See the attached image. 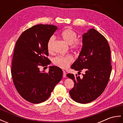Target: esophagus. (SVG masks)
Returning a JSON list of instances; mask_svg holds the SVG:
<instances>
[{
  "instance_id": "34e87169",
  "label": "esophagus",
  "mask_w": 123,
  "mask_h": 123,
  "mask_svg": "<svg viewBox=\"0 0 123 123\" xmlns=\"http://www.w3.org/2000/svg\"><path fill=\"white\" fill-rule=\"evenodd\" d=\"M66 71H63V78H66Z\"/></svg>"
}]
</instances>
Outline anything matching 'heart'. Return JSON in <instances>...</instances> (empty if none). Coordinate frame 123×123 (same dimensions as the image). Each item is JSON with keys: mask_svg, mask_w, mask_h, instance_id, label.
Instances as JSON below:
<instances>
[{"mask_svg": "<svg viewBox=\"0 0 123 123\" xmlns=\"http://www.w3.org/2000/svg\"><path fill=\"white\" fill-rule=\"evenodd\" d=\"M61 36L62 39L66 42L70 44V48L74 50H78L81 47L82 43L79 41H77V35L74 31L67 28L63 30L61 32ZM55 41L54 36H51L49 38L48 44H47V48L49 52H51L52 50L53 43ZM74 61V59L72 56L70 55H59L56 56L53 59V63L62 69H66Z\"/></svg>", "mask_w": 123, "mask_h": 123, "instance_id": "heart-1", "label": "heart"}]
</instances>
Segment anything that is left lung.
I'll return each mask as SVG.
<instances>
[{"instance_id":"left-lung-1","label":"left lung","mask_w":123,"mask_h":123,"mask_svg":"<svg viewBox=\"0 0 123 123\" xmlns=\"http://www.w3.org/2000/svg\"><path fill=\"white\" fill-rule=\"evenodd\" d=\"M71 68L79 73L85 71L82 78L67 74L74 83L69 91L73 100L87 104L97 98L107 85L111 71V49L106 38L93 28L83 34L81 50Z\"/></svg>"}]
</instances>
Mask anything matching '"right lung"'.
<instances>
[{"mask_svg":"<svg viewBox=\"0 0 123 123\" xmlns=\"http://www.w3.org/2000/svg\"><path fill=\"white\" fill-rule=\"evenodd\" d=\"M57 29L56 26L39 24L23 32L16 43L11 69L18 92L33 104L45 101L61 80L63 71L50 66L48 73L40 67L49 64L47 44Z\"/></svg>","mask_w":123,"mask_h":123,"instance_id":"obj_1","label":"right lung"}]
</instances>
